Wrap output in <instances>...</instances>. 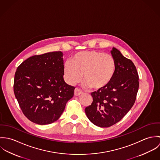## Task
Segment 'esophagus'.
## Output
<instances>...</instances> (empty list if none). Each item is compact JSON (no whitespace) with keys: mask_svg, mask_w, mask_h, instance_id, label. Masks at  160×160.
<instances>
[{"mask_svg":"<svg viewBox=\"0 0 160 160\" xmlns=\"http://www.w3.org/2000/svg\"><path fill=\"white\" fill-rule=\"evenodd\" d=\"M82 93V91H81L78 88H76L74 89V95L75 96H79Z\"/></svg>","mask_w":160,"mask_h":160,"instance_id":"1","label":"esophagus"}]
</instances>
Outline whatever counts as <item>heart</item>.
<instances>
[{
    "label": "heart",
    "mask_w": 160,
    "mask_h": 160,
    "mask_svg": "<svg viewBox=\"0 0 160 160\" xmlns=\"http://www.w3.org/2000/svg\"><path fill=\"white\" fill-rule=\"evenodd\" d=\"M116 69L114 57L96 50L82 51L75 53L63 65L65 81L75 85L85 81V85L95 91L105 89L112 81Z\"/></svg>",
    "instance_id": "obj_1"
}]
</instances>
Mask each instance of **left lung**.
Instances as JSON below:
<instances>
[{"label":"left lung","mask_w":160,"mask_h":160,"mask_svg":"<svg viewBox=\"0 0 160 160\" xmlns=\"http://www.w3.org/2000/svg\"><path fill=\"white\" fill-rule=\"evenodd\" d=\"M116 69L111 83L105 89L91 93L93 102L85 109L88 119L100 128L119 122L134 105L138 89V75L133 62L113 47Z\"/></svg>","instance_id":"1"}]
</instances>
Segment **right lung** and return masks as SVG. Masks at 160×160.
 Segmentation results:
<instances>
[{"mask_svg": "<svg viewBox=\"0 0 160 160\" xmlns=\"http://www.w3.org/2000/svg\"><path fill=\"white\" fill-rule=\"evenodd\" d=\"M63 53L31 57L17 68L13 89L23 114L40 125L56 121L74 95V87L63 79Z\"/></svg>", "mask_w": 160, "mask_h": 160, "instance_id": "add662e5", "label": "right lung"}]
</instances>
